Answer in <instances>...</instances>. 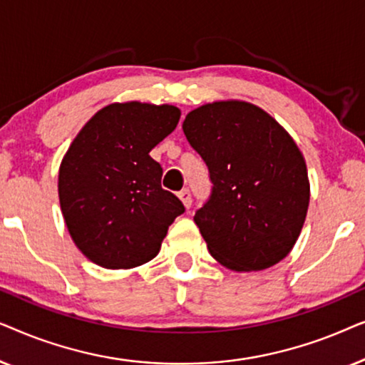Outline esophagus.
Returning <instances> with one entry per match:
<instances>
[{
  "label": "esophagus",
  "mask_w": 365,
  "mask_h": 365,
  "mask_svg": "<svg viewBox=\"0 0 365 365\" xmlns=\"http://www.w3.org/2000/svg\"><path fill=\"white\" fill-rule=\"evenodd\" d=\"M178 196H179V199H181V202L184 204V207H186V209L191 207V202H192V199H191V192H189L187 189H182V191L179 192Z\"/></svg>",
  "instance_id": "34e87169"
}]
</instances>
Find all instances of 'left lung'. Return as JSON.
<instances>
[{"label": "left lung", "mask_w": 365, "mask_h": 365, "mask_svg": "<svg viewBox=\"0 0 365 365\" xmlns=\"http://www.w3.org/2000/svg\"><path fill=\"white\" fill-rule=\"evenodd\" d=\"M182 131L214 184L194 216L211 256L237 272L281 262L299 239L311 199L306 159L291 134L239 99L192 109Z\"/></svg>", "instance_id": "1"}]
</instances>
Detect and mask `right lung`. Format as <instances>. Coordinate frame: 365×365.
Wrapping results in <instances>:
<instances>
[{"label":"right lung","instance_id":"1","mask_svg":"<svg viewBox=\"0 0 365 365\" xmlns=\"http://www.w3.org/2000/svg\"><path fill=\"white\" fill-rule=\"evenodd\" d=\"M173 104L113 103L81 128L64 154L58 194L68 232L89 261L133 269L158 256L184 206L161 187L151 149L176 129Z\"/></svg>","mask_w":365,"mask_h":365}]
</instances>
